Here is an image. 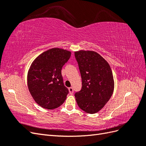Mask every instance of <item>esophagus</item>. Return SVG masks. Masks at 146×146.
Wrapping results in <instances>:
<instances>
[{"label":"esophagus","instance_id":"obj_1","mask_svg":"<svg viewBox=\"0 0 146 146\" xmlns=\"http://www.w3.org/2000/svg\"><path fill=\"white\" fill-rule=\"evenodd\" d=\"M68 90H69V93H70V94H72L73 92H74V89H73V88L70 87V88H68Z\"/></svg>","mask_w":146,"mask_h":146}]
</instances>
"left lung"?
I'll list each match as a JSON object with an SVG mask.
<instances>
[{"instance_id": "1", "label": "left lung", "mask_w": 146, "mask_h": 146, "mask_svg": "<svg viewBox=\"0 0 146 146\" xmlns=\"http://www.w3.org/2000/svg\"><path fill=\"white\" fill-rule=\"evenodd\" d=\"M74 54L82 80L81 90L75 94L77 103L84 111L98 113L113 93L112 70L107 61L96 52L80 50Z\"/></svg>"}]
</instances>
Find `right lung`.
I'll return each instance as SVG.
<instances>
[{"mask_svg": "<svg viewBox=\"0 0 146 146\" xmlns=\"http://www.w3.org/2000/svg\"><path fill=\"white\" fill-rule=\"evenodd\" d=\"M71 52L53 48L36 57L27 75L29 90L35 101L41 107L52 110L62 105L69 93L63 83L61 69Z\"/></svg>", "mask_w": 146, "mask_h": 146, "instance_id": "right-lung-1", "label": "right lung"}]
</instances>
